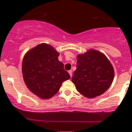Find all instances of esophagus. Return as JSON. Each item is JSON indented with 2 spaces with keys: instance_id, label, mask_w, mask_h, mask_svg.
Segmentation results:
<instances>
[{
  "instance_id": "esophagus-1",
  "label": "esophagus",
  "mask_w": 132,
  "mask_h": 132,
  "mask_svg": "<svg viewBox=\"0 0 132 132\" xmlns=\"http://www.w3.org/2000/svg\"><path fill=\"white\" fill-rule=\"evenodd\" d=\"M68 72H69V75H70V76H71V77H72V70H69V71H68Z\"/></svg>"
}]
</instances>
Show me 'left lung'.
<instances>
[{"instance_id":"8db88e82","label":"left lung","mask_w":132,"mask_h":132,"mask_svg":"<svg viewBox=\"0 0 132 132\" xmlns=\"http://www.w3.org/2000/svg\"><path fill=\"white\" fill-rule=\"evenodd\" d=\"M114 71L107 57L90 50L77 57V69L72 81L77 90L87 98L102 94L112 82Z\"/></svg>"}]
</instances>
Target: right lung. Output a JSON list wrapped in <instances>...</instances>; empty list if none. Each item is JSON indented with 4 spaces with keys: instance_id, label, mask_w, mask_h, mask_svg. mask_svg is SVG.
Here are the masks:
<instances>
[{
    "instance_id": "obj_1",
    "label": "right lung",
    "mask_w": 132,
    "mask_h": 132,
    "mask_svg": "<svg viewBox=\"0 0 132 132\" xmlns=\"http://www.w3.org/2000/svg\"><path fill=\"white\" fill-rule=\"evenodd\" d=\"M60 54L51 45L42 43L27 53L22 62L24 81L30 90L42 99L58 92L63 82L70 79L58 60Z\"/></svg>"
}]
</instances>
